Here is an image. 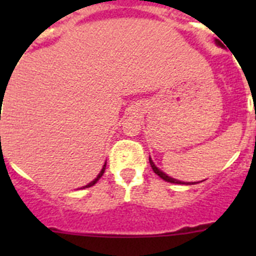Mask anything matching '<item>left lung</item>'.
Wrapping results in <instances>:
<instances>
[{
	"instance_id": "1",
	"label": "left lung",
	"mask_w": 256,
	"mask_h": 256,
	"mask_svg": "<svg viewBox=\"0 0 256 256\" xmlns=\"http://www.w3.org/2000/svg\"><path fill=\"white\" fill-rule=\"evenodd\" d=\"M216 46H219V47H222V48H223V44H222L220 40H216ZM148 160H150V165H151V168H152V170L155 172V173L158 174V176H159L160 178H162V180H166V182H170V183H177V184H195V182H182V180H176V178L169 177L168 174H165L164 172L160 170V169L158 168V166H156L155 164H154L152 159H151V156H150V158H148Z\"/></svg>"
}]
</instances>
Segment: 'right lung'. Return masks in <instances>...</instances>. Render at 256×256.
I'll use <instances>...</instances> for the list:
<instances>
[{
  "label": "right lung",
  "mask_w": 256,
  "mask_h": 256,
  "mask_svg": "<svg viewBox=\"0 0 256 256\" xmlns=\"http://www.w3.org/2000/svg\"><path fill=\"white\" fill-rule=\"evenodd\" d=\"M105 168H106V162H105V164L102 165V169H101V170H100V173H98V176H97V177L94 178V180H92V182H90V183H88V184H86V186L80 187V188H82V190H83V188H88V187H92V186H94V184H96L97 180H98L101 177H102L104 172H105Z\"/></svg>",
  "instance_id": "obj_1"
}]
</instances>
